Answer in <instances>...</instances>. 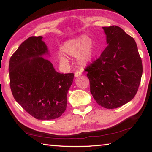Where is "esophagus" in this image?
Listing matches in <instances>:
<instances>
[{"label":"esophagus","instance_id":"esophagus-1","mask_svg":"<svg viewBox=\"0 0 152 152\" xmlns=\"http://www.w3.org/2000/svg\"><path fill=\"white\" fill-rule=\"evenodd\" d=\"M82 75V72H79V71H77L75 73H74V76L76 77V78H78L80 76Z\"/></svg>","mask_w":152,"mask_h":152}]
</instances>
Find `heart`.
Returning a JSON list of instances; mask_svg holds the SVG:
<instances>
[{"label": "heart", "mask_w": 152, "mask_h": 152, "mask_svg": "<svg viewBox=\"0 0 152 152\" xmlns=\"http://www.w3.org/2000/svg\"><path fill=\"white\" fill-rule=\"evenodd\" d=\"M62 51L68 56H76V60L79 64L86 66L91 62L94 56V43L89 36H80L75 39L68 40L64 43ZM60 60L61 63L67 62L66 59L64 57H60Z\"/></svg>", "instance_id": "1"}]
</instances>
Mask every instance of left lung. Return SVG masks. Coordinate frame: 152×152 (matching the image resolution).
<instances>
[{"mask_svg":"<svg viewBox=\"0 0 152 152\" xmlns=\"http://www.w3.org/2000/svg\"><path fill=\"white\" fill-rule=\"evenodd\" d=\"M102 29L107 47L85 71L97 103L106 109H115L135 96L142 76V62L132 37L118 26Z\"/></svg>","mask_w":152,"mask_h":152,"instance_id":"1","label":"left lung"}]
</instances>
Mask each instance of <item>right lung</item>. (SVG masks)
I'll use <instances>...</instances> for the list:
<instances>
[{
    "mask_svg": "<svg viewBox=\"0 0 152 152\" xmlns=\"http://www.w3.org/2000/svg\"><path fill=\"white\" fill-rule=\"evenodd\" d=\"M42 36H32L20 45L9 61L10 86L14 99L37 119L60 117L74 74H60L45 58L49 55Z\"/></svg>",
    "mask_w": 152,
    "mask_h": 152,
    "instance_id": "1",
    "label": "right lung"
}]
</instances>
